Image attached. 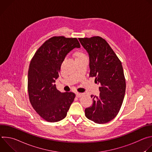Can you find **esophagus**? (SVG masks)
<instances>
[{"mask_svg":"<svg viewBox=\"0 0 152 152\" xmlns=\"http://www.w3.org/2000/svg\"><path fill=\"white\" fill-rule=\"evenodd\" d=\"M83 96V93H76V97L79 98V97H81L82 96Z\"/></svg>","mask_w":152,"mask_h":152,"instance_id":"34e87169","label":"esophagus"}]
</instances>
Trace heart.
I'll return each instance as SVG.
<instances>
[{"label": "heart", "instance_id": "obj_1", "mask_svg": "<svg viewBox=\"0 0 152 152\" xmlns=\"http://www.w3.org/2000/svg\"><path fill=\"white\" fill-rule=\"evenodd\" d=\"M74 56L75 58V60H79V59L86 58V55L83 53V52L80 50H77L74 53Z\"/></svg>", "mask_w": 152, "mask_h": 152}]
</instances>
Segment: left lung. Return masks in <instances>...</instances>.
Returning a JSON list of instances; mask_svg holds the SVG:
<instances>
[{"instance_id": "8db88e82", "label": "left lung", "mask_w": 152, "mask_h": 152, "mask_svg": "<svg viewBox=\"0 0 152 152\" xmlns=\"http://www.w3.org/2000/svg\"><path fill=\"white\" fill-rule=\"evenodd\" d=\"M90 57V77L100 85V95L86 108V118L97 124L114 119L120 111L125 95L126 80L121 62L107 42L99 36L79 38Z\"/></svg>"}]
</instances>
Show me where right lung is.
<instances>
[{"label":"right lung","mask_w":152,"mask_h":152,"mask_svg":"<svg viewBox=\"0 0 152 152\" xmlns=\"http://www.w3.org/2000/svg\"><path fill=\"white\" fill-rule=\"evenodd\" d=\"M80 47L76 38L55 36L43 43L31 61L28 80L29 101L37 114L47 121L64 119L74 101L75 93L60 92L55 83L67 54Z\"/></svg>","instance_id":"obj_1"}]
</instances>
